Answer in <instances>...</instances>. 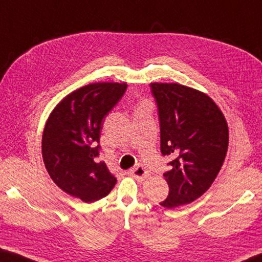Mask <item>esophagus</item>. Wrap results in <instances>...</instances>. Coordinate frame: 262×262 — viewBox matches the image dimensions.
Returning a JSON list of instances; mask_svg holds the SVG:
<instances>
[{"label":"esophagus","mask_w":262,"mask_h":262,"mask_svg":"<svg viewBox=\"0 0 262 262\" xmlns=\"http://www.w3.org/2000/svg\"><path fill=\"white\" fill-rule=\"evenodd\" d=\"M132 174H133V177H134V178H136V179L143 180V179L147 178L149 173H148V171L145 170L143 165H140V164H139V165L133 168V170H132Z\"/></svg>","instance_id":"34e87169"}]
</instances>
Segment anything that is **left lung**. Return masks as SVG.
<instances>
[{
    "label": "left lung",
    "instance_id": "obj_1",
    "mask_svg": "<svg viewBox=\"0 0 262 262\" xmlns=\"http://www.w3.org/2000/svg\"><path fill=\"white\" fill-rule=\"evenodd\" d=\"M161 128V152L170 156L166 200L176 208L200 198L214 183L228 151L229 129L210 97L177 83H151Z\"/></svg>",
    "mask_w": 262,
    "mask_h": 262
}]
</instances>
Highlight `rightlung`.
Here are the masks:
<instances>
[{
  "mask_svg": "<svg viewBox=\"0 0 262 262\" xmlns=\"http://www.w3.org/2000/svg\"><path fill=\"white\" fill-rule=\"evenodd\" d=\"M127 89L126 83H94L72 92L53 110L42 134V158L59 187L86 203L100 200L117 183L100 155L104 118Z\"/></svg>",
  "mask_w": 262,
  "mask_h": 262,
  "instance_id": "1",
  "label": "right lung"
}]
</instances>
